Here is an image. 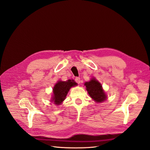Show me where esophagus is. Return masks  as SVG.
Masks as SVG:
<instances>
[{
	"label": "esophagus",
	"mask_w": 150,
	"mask_h": 150,
	"mask_svg": "<svg viewBox=\"0 0 150 150\" xmlns=\"http://www.w3.org/2000/svg\"><path fill=\"white\" fill-rule=\"evenodd\" d=\"M75 81L77 83H78V84L80 83V78H78V77H76V78H75Z\"/></svg>",
	"instance_id": "34e87169"
}]
</instances>
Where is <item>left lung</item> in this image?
<instances>
[{"label": "left lung", "instance_id": "obj_1", "mask_svg": "<svg viewBox=\"0 0 150 150\" xmlns=\"http://www.w3.org/2000/svg\"><path fill=\"white\" fill-rule=\"evenodd\" d=\"M84 85L89 96L96 103H101L106 100V96L102 88V86L97 80L93 79L89 82H86Z\"/></svg>", "mask_w": 150, "mask_h": 150}]
</instances>
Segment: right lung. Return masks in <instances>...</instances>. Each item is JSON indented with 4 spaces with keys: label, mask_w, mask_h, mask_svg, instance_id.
<instances>
[{
    "label": "right lung",
    "mask_w": 150,
    "mask_h": 150,
    "mask_svg": "<svg viewBox=\"0 0 150 150\" xmlns=\"http://www.w3.org/2000/svg\"><path fill=\"white\" fill-rule=\"evenodd\" d=\"M76 85H77V83L74 80L69 79L67 81H59L53 88L54 96L51 101H54V103L56 105L61 104L65 99L70 88Z\"/></svg>",
    "instance_id": "1"
}]
</instances>
